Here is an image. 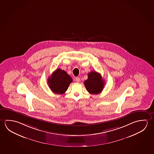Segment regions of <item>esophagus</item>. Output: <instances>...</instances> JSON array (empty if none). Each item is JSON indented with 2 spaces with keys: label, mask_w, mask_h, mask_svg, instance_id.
<instances>
[{
  "label": "esophagus",
  "mask_w": 154,
  "mask_h": 154,
  "mask_svg": "<svg viewBox=\"0 0 154 154\" xmlns=\"http://www.w3.org/2000/svg\"><path fill=\"white\" fill-rule=\"evenodd\" d=\"M75 81H76V82H77V83H79L81 80H80V78H79V77H76V78H75Z\"/></svg>",
  "instance_id": "34e87169"
}]
</instances>
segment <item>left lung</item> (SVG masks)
<instances>
[{
	"label": "left lung",
	"instance_id": "left-lung-1",
	"mask_svg": "<svg viewBox=\"0 0 154 154\" xmlns=\"http://www.w3.org/2000/svg\"><path fill=\"white\" fill-rule=\"evenodd\" d=\"M104 81L101 75L96 71H91L88 73V78L84 82V85L87 91L91 94H97L103 90Z\"/></svg>",
	"mask_w": 154,
	"mask_h": 154
}]
</instances>
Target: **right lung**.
<instances>
[{
  "instance_id": "obj_1",
  "label": "right lung",
  "mask_w": 154,
  "mask_h": 154,
  "mask_svg": "<svg viewBox=\"0 0 154 154\" xmlns=\"http://www.w3.org/2000/svg\"><path fill=\"white\" fill-rule=\"evenodd\" d=\"M72 79L65 71L57 69L48 78V83L51 90L56 94H63L68 88Z\"/></svg>"
}]
</instances>
